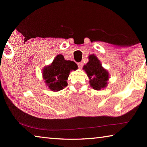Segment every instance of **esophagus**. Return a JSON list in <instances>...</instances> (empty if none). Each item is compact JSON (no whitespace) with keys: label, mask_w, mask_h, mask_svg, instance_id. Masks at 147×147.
Listing matches in <instances>:
<instances>
[{"label":"esophagus","mask_w":147,"mask_h":147,"mask_svg":"<svg viewBox=\"0 0 147 147\" xmlns=\"http://www.w3.org/2000/svg\"><path fill=\"white\" fill-rule=\"evenodd\" d=\"M77 64H78V67L80 68V69H82V67H83V63H82V62H78V63H77Z\"/></svg>","instance_id":"1"}]
</instances>
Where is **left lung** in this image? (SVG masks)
<instances>
[{"mask_svg":"<svg viewBox=\"0 0 147 147\" xmlns=\"http://www.w3.org/2000/svg\"><path fill=\"white\" fill-rule=\"evenodd\" d=\"M84 69L90 79V85L94 89L100 90L107 86L109 74L94 54L89 56V61L84 66Z\"/></svg>","mask_w":147,"mask_h":147,"instance_id":"1","label":"left lung"}]
</instances>
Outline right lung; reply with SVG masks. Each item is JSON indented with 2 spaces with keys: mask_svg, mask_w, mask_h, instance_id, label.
<instances>
[{
  "mask_svg": "<svg viewBox=\"0 0 147 147\" xmlns=\"http://www.w3.org/2000/svg\"><path fill=\"white\" fill-rule=\"evenodd\" d=\"M76 63L73 61L65 60L59 54L54 59L51 65L45 67L43 71V78L47 85L53 91H59L67 86V80L71 70H76Z\"/></svg>",
  "mask_w": 147,
  "mask_h": 147,
  "instance_id": "obj_1",
  "label": "right lung"
}]
</instances>
